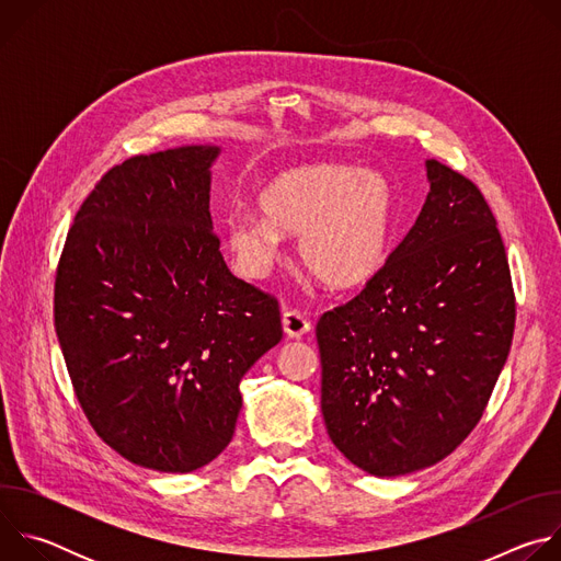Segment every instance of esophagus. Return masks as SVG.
I'll return each instance as SVG.
<instances>
[{
	"label": "esophagus",
	"instance_id": "esophagus-1",
	"mask_svg": "<svg viewBox=\"0 0 561 561\" xmlns=\"http://www.w3.org/2000/svg\"><path fill=\"white\" fill-rule=\"evenodd\" d=\"M282 324H284V333H286L288 337H293V340H301L304 335L310 333V322H308V319H306L299 310H295V308H290V310L284 312Z\"/></svg>",
	"mask_w": 561,
	"mask_h": 561
}]
</instances>
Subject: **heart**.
<instances>
[{
	"instance_id": "1",
	"label": "heart",
	"mask_w": 561,
	"mask_h": 561,
	"mask_svg": "<svg viewBox=\"0 0 561 561\" xmlns=\"http://www.w3.org/2000/svg\"><path fill=\"white\" fill-rule=\"evenodd\" d=\"M260 217L224 221V249L239 275L264 277L279 234H297L299 264L327 288L368 284L386 264L394 230V188L379 171L348 164H304L268 178L257 195Z\"/></svg>"
}]
</instances>
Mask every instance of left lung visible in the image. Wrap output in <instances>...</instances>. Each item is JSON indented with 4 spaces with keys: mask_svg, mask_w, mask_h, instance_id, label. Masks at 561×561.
Returning <instances> with one entry per match:
<instances>
[{
    "mask_svg": "<svg viewBox=\"0 0 561 561\" xmlns=\"http://www.w3.org/2000/svg\"><path fill=\"white\" fill-rule=\"evenodd\" d=\"M415 226L351 301L317 322L333 444L375 477L450 455L482 420L515 331L495 215L461 173L426 162Z\"/></svg>",
    "mask_w": 561,
    "mask_h": 561,
    "instance_id": "obj_1",
    "label": "left lung"
}]
</instances>
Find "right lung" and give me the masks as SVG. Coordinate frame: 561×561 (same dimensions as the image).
Instances as JSON below:
<instances>
[{"mask_svg": "<svg viewBox=\"0 0 561 561\" xmlns=\"http://www.w3.org/2000/svg\"><path fill=\"white\" fill-rule=\"evenodd\" d=\"M217 146L137 154L79 206L55 331L79 404L128 461L191 472L232 439L249 368L282 340L275 297L237 279L213 232Z\"/></svg>", "mask_w": 561, "mask_h": 561, "instance_id": "right-lung-1", "label": "right lung"}]
</instances>
